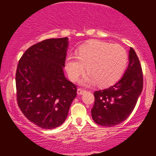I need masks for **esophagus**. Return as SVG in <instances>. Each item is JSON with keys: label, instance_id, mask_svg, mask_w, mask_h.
Wrapping results in <instances>:
<instances>
[{"label": "esophagus", "instance_id": "34e87169", "mask_svg": "<svg viewBox=\"0 0 156 156\" xmlns=\"http://www.w3.org/2000/svg\"><path fill=\"white\" fill-rule=\"evenodd\" d=\"M85 92L86 91L84 90H82L81 88H78V89L77 90V94H78V95H82V94H84Z\"/></svg>", "mask_w": 156, "mask_h": 156}]
</instances>
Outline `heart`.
I'll return each mask as SVG.
<instances>
[{
    "label": "heart",
    "instance_id": "heart-1",
    "mask_svg": "<svg viewBox=\"0 0 156 156\" xmlns=\"http://www.w3.org/2000/svg\"><path fill=\"white\" fill-rule=\"evenodd\" d=\"M127 53L119 44L94 40L80 47L77 55L69 54L65 68L72 81H76L85 71L89 75L81 81L84 85L97 82L100 87H108L117 82L125 72Z\"/></svg>",
    "mask_w": 156,
    "mask_h": 156
}]
</instances>
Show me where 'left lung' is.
Instances as JSON below:
<instances>
[{
    "mask_svg": "<svg viewBox=\"0 0 156 156\" xmlns=\"http://www.w3.org/2000/svg\"><path fill=\"white\" fill-rule=\"evenodd\" d=\"M129 63L122 78L107 89L94 92L91 115L105 127L119 125L131 114L143 90V72L136 52L129 50Z\"/></svg>",
    "mask_w": 156,
    "mask_h": 156,
    "instance_id": "left-lung-1",
    "label": "left lung"
}]
</instances>
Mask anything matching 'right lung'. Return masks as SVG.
Masks as SVG:
<instances>
[{
	"instance_id": "1",
	"label": "right lung",
	"mask_w": 156,
	"mask_h": 156,
	"mask_svg": "<svg viewBox=\"0 0 156 156\" xmlns=\"http://www.w3.org/2000/svg\"><path fill=\"white\" fill-rule=\"evenodd\" d=\"M68 37L42 41L26 50L19 61L16 85L19 107L28 119L44 129L60 126L76 97V86L63 68Z\"/></svg>"
}]
</instances>
